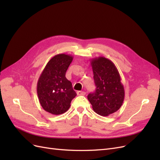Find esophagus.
I'll use <instances>...</instances> for the list:
<instances>
[{
  "mask_svg": "<svg viewBox=\"0 0 160 160\" xmlns=\"http://www.w3.org/2000/svg\"><path fill=\"white\" fill-rule=\"evenodd\" d=\"M77 94L78 95H85L86 93L85 91H77Z\"/></svg>",
  "mask_w": 160,
  "mask_h": 160,
  "instance_id": "esophagus-1",
  "label": "esophagus"
}]
</instances>
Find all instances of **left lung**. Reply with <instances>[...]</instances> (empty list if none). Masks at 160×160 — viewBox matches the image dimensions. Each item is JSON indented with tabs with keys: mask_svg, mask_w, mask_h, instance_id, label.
Segmentation results:
<instances>
[{
	"mask_svg": "<svg viewBox=\"0 0 160 160\" xmlns=\"http://www.w3.org/2000/svg\"><path fill=\"white\" fill-rule=\"evenodd\" d=\"M96 90L88 95L95 113L108 116L122 107L125 98L123 85L115 64L103 57L91 60Z\"/></svg>",
	"mask_w": 160,
	"mask_h": 160,
	"instance_id": "left-lung-1",
	"label": "left lung"
}]
</instances>
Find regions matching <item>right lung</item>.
<instances>
[{"label":"right lung","mask_w":160,"mask_h":160,"mask_svg":"<svg viewBox=\"0 0 160 160\" xmlns=\"http://www.w3.org/2000/svg\"><path fill=\"white\" fill-rule=\"evenodd\" d=\"M73 57L65 53L55 55L47 62L38 78L37 91L38 101L47 112L64 113L77 95L72 83L66 78V71Z\"/></svg>","instance_id":"add662e5"}]
</instances>
